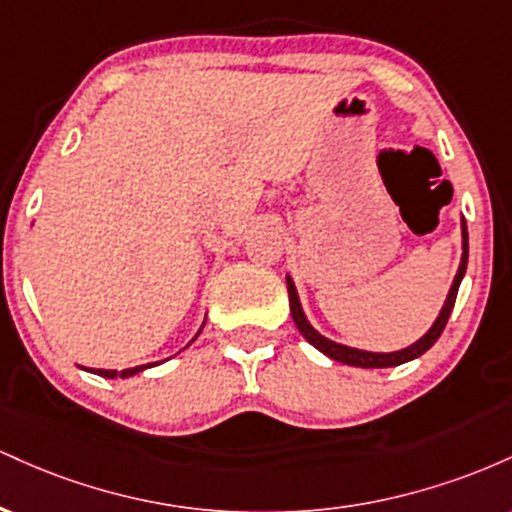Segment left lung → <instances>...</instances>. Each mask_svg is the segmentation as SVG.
Returning <instances> with one entry per match:
<instances>
[{
  "label": "left lung",
  "mask_w": 512,
  "mask_h": 512,
  "mask_svg": "<svg viewBox=\"0 0 512 512\" xmlns=\"http://www.w3.org/2000/svg\"><path fill=\"white\" fill-rule=\"evenodd\" d=\"M467 257H469V238H467V223H464V219H462V260H460V267H457L455 279H452L448 298H445L443 308H440V313L436 317V322H433V325H431V330H428L424 337L419 339V342H414L411 346H407V349L390 351V354H378V351L354 349V346H344V344L332 342V339L322 337V334L317 332L313 325H310L308 317H305L301 298H298V291H296V284H293L291 276L286 274V289H289L291 317H293V322H296L298 332H301L303 337L308 339V342L313 344L317 351H322V354H325V356H330L332 361L346 363V366H356V368H392V366H402V363L414 361V358H419L421 354H426V351L438 342L440 334H443L445 325H448V317L452 313V308H455V298H457V289H460V284H462V276H464V272H467Z\"/></svg>",
  "instance_id": "8db88e82"
}]
</instances>
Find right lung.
<instances>
[{"instance_id":"add662e5","label":"right lung","mask_w":512,"mask_h":512,"mask_svg":"<svg viewBox=\"0 0 512 512\" xmlns=\"http://www.w3.org/2000/svg\"><path fill=\"white\" fill-rule=\"evenodd\" d=\"M199 332H202V330H199ZM199 332L195 334V339L199 337ZM195 339H192V342H195ZM187 346H190V344H187ZM151 366H158V363H146V366H134V368H125V370H103V368H88V370H91V373H96V375H101V378H132V375L142 373V370L151 368Z\"/></svg>"}]
</instances>
